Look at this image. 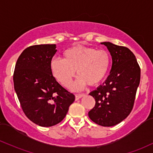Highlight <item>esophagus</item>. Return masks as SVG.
<instances>
[{"instance_id":"obj_1","label":"esophagus","mask_w":153,"mask_h":153,"mask_svg":"<svg viewBox=\"0 0 153 153\" xmlns=\"http://www.w3.org/2000/svg\"><path fill=\"white\" fill-rule=\"evenodd\" d=\"M85 94H75V100H78L79 99L81 98V97H84Z\"/></svg>"}]
</instances>
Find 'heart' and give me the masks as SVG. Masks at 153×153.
<instances>
[{"instance_id": "1", "label": "heart", "mask_w": 153, "mask_h": 153, "mask_svg": "<svg viewBox=\"0 0 153 153\" xmlns=\"http://www.w3.org/2000/svg\"><path fill=\"white\" fill-rule=\"evenodd\" d=\"M110 65V56L105 50L93 47L74 46L63 53V59L54 58L50 65L53 76L64 86L68 87L75 75L78 78L72 85L75 90L85 85H96L106 77Z\"/></svg>"}]
</instances>
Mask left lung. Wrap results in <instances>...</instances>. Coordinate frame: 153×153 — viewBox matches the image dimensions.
Returning <instances> with one entry per match:
<instances>
[{
  "label": "left lung",
  "mask_w": 153,
  "mask_h": 153,
  "mask_svg": "<svg viewBox=\"0 0 153 153\" xmlns=\"http://www.w3.org/2000/svg\"><path fill=\"white\" fill-rule=\"evenodd\" d=\"M102 44L110 52L112 68L105 83L89 94L96 103L88 116L95 123L109 127L120 123L131 112L141 70L135 55L128 48L110 42Z\"/></svg>",
  "instance_id": "left-lung-1"
}]
</instances>
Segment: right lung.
Segmentation results:
<instances>
[{
    "label": "right lung",
    "instance_id": "add662e5",
    "mask_svg": "<svg viewBox=\"0 0 153 153\" xmlns=\"http://www.w3.org/2000/svg\"><path fill=\"white\" fill-rule=\"evenodd\" d=\"M56 48L55 44H41L25 48L16 61L13 76L25 115L43 127L60 123L75 101V95L63 88L51 73L50 65Z\"/></svg>",
    "mask_w": 153,
    "mask_h": 153
}]
</instances>
